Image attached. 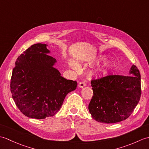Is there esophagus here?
<instances>
[{
    "label": "esophagus",
    "mask_w": 149,
    "mask_h": 149,
    "mask_svg": "<svg viewBox=\"0 0 149 149\" xmlns=\"http://www.w3.org/2000/svg\"><path fill=\"white\" fill-rule=\"evenodd\" d=\"M78 86L79 88H83L84 86H86V83H85L84 82H80L78 84Z\"/></svg>",
    "instance_id": "34e87169"
}]
</instances>
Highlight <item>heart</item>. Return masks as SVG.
Returning <instances> with one entry per match:
<instances>
[{"label":"heart","instance_id":"obj_1","mask_svg":"<svg viewBox=\"0 0 149 149\" xmlns=\"http://www.w3.org/2000/svg\"><path fill=\"white\" fill-rule=\"evenodd\" d=\"M107 60V57L105 56H100V58H99V62H106ZM72 65L74 66V67L76 66V65H75L74 63L72 64ZM113 69V65L112 64H111V63H106V64L104 65L103 72H105V73H107V72L112 71Z\"/></svg>","mask_w":149,"mask_h":149}]
</instances>
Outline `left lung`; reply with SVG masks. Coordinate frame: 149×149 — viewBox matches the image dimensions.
I'll list each match as a JSON object with an SVG mask.
<instances>
[{"instance_id":"left-lung-1","label":"left lung","mask_w":149,"mask_h":149,"mask_svg":"<svg viewBox=\"0 0 149 149\" xmlns=\"http://www.w3.org/2000/svg\"><path fill=\"white\" fill-rule=\"evenodd\" d=\"M91 84L93 95L88 109L97 122L114 123L127 119L140 99L141 76L135 65L127 76L107 75Z\"/></svg>"}]
</instances>
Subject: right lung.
<instances>
[{
	"label": "right lung",
	"instance_id": "1",
	"mask_svg": "<svg viewBox=\"0 0 149 149\" xmlns=\"http://www.w3.org/2000/svg\"><path fill=\"white\" fill-rule=\"evenodd\" d=\"M47 45L36 43L18 56L13 69L11 93L19 110L29 118L44 119L59 111L65 97L77 83L63 77L47 55Z\"/></svg>",
	"mask_w": 149,
	"mask_h": 149
}]
</instances>
